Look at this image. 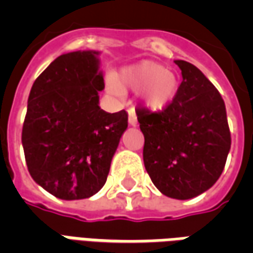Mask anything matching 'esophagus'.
I'll use <instances>...</instances> for the list:
<instances>
[{
	"label": "esophagus",
	"mask_w": 253,
	"mask_h": 253,
	"mask_svg": "<svg viewBox=\"0 0 253 253\" xmlns=\"http://www.w3.org/2000/svg\"><path fill=\"white\" fill-rule=\"evenodd\" d=\"M128 123H130L131 126H135V125H137V116H135L134 110H128Z\"/></svg>",
	"instance_id": "obj_1"
}]
</instances>
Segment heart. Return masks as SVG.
<instances>
[{
  "label": "heart",
  "instance_id": "heart-1",
  "mask_svg": "<svg viewBox=\"0 0 253 253\" xmlns=\"http://www.w3.org/2000/svg\"><path fill=\"white\" fill-rule=\"evenodd\" d=\"M112 93L143 92V101L149 110L161 111L172 103L177 92V78L161 63L145 61L122 70L110 83Z\"/></svg>",
  "mask_w": 253,
  "mask_h": 253
}]
</instances>
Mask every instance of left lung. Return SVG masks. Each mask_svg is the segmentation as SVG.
<instances>
[{
	"label": "left lung",
	"instance_id": "1",
	"mask_svg": "<svg viewBox=\"0 0 253 253\" xmlns=\"http://www.w3.org/2000/svg\"><path fill=\"white\" fill-rule=\"evenodd\" d=\"M183 81L164 110L135 108L145 137L143 163L153 184L164 195L190 199L218 180L230 150L222 96L203 73L186 61H175Z\"/></svg>",
	"mask_w": 253,
	"mask_h": 253
}]
</instances>
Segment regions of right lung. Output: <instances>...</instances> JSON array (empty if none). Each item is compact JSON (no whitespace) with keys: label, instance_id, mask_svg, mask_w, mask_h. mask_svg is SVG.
<instances>
[{"label":"right lung","instance_id":"add662e5","mask_svg":"<svg viewBox=\"0 0 253 253\" xmlns=\"http://www.w3.org/2000/svg\"><path fill=\"white\" fill-rule=\"evenodd\" d=\"M96 51L63 54L36 78L21 142L32 179L65 201L85 199L105 184L127 128L125 110L99 107L104 78Z\"/></svg>","mask_w":253,"mask_h":253}]
</instances>
